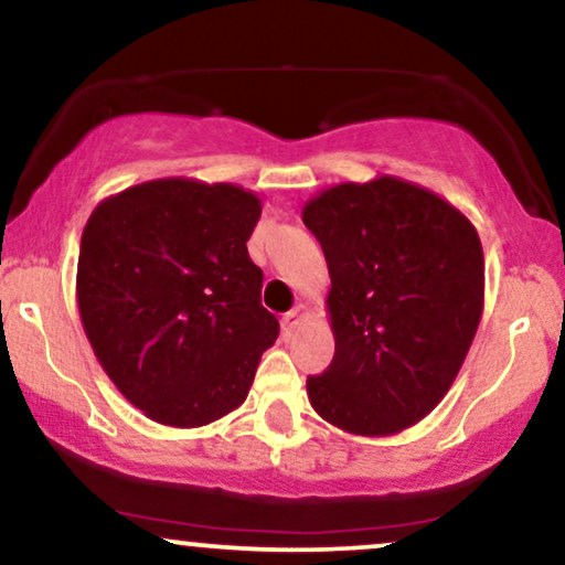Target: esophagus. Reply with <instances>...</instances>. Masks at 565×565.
<instances>
[{
	"label": "esophagus",
	"mask_w": 565,
	"mask_h": 565,
	"mask_svg": "<svg viewBox=\"0 0 565 565\" xmlns=\"http://www.w3.org/2000/svg\"><path fill=\"white\" fill-rule=\"evenodd\" d=\"M310 319V310L308 305H297V308H291L287 316H284V329H297L302 327L305 321Z\"/></svg>",
	"instance_id": "obj_1"
}]
</instances>
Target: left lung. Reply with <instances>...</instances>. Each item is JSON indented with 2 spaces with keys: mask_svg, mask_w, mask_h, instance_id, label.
<instances>
[{
  "mask_svg": "<svg viewBox=\"0 0 565 565\" xmlns=\"http://www.w3.org/2000/svg\"><path fill=\"white\" fill-rule=\"evenodd\" d=\"M332 289L334 359L308 377L319 417L353 436H395L440 404L483 313L476 225L427 188L377 174L305 201Z\"/></svg>",
  "mask_w": 565,
  "mask_h": 565,
  "instance_id": "left-lung-1",
  "label": "left lung"
}]
</instances>
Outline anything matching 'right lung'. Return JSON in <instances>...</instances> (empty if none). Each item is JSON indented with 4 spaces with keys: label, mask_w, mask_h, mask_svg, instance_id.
<instances>
[{
    "label": "right lung",
    "mask_w": 565,
    "mask_h": 565,
    "mask_svg": "<svg viewBox=\"0 0 565 565\" xmlns=\"http://www.w3.org/2000/svg\"><path fill=\"white\" fill-rule=\"evenodd\" d=\"M263 199L159 178L103 199L82 233L76 302L119 393L148 419L201 427L246 401L278 321L246 242Z\"/></svg>",
    "instance_id": "1"
}]
</instances>
